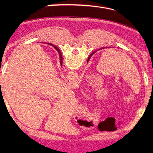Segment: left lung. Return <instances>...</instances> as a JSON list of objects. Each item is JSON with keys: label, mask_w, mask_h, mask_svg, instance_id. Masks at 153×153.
<instances>
[{"label": "left lung", "mask_w": 153, "mask_h": 153, "mask_svg": "<svg viewBox=\"0 0 153 153\" xmlns=\"http://www.w3.org/2000/svg\"><path fill=\"white\" fill-rule=\"evenodd\" d=\"M108 48H109V47H108ZM103 48H104L102 47V48H100V49H103ZM58 51H59V53H59V54H61V52H60V51L59 50V48H58ZM93 53H92V54H93ZM92 54L90 55V56H89V58H88V59H87V62H88V61L89 60V59H90V58H91V55H92Z\"/></svg>", "instance_id": "8db88e82"}]
</instances>
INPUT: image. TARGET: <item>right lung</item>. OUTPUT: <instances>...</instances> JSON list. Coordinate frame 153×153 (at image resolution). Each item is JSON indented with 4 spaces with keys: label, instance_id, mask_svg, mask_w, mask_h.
Here are the masks:
<instances>
[{
    "label": "right lung",
    "instance_id": "obj_1",
    "mask_svg": "<svg viewBox=\"0 0 153 153\" xmlns=\"http://www.w3.org/2000/svg\"><path fill=\"white\" fill-rule=\"evenodd\" d=\"M48 45H51V46H53V47H54V48H56V49L57 50V51L58 52V53H59V51H58V48L56 47V46H54V45H53V44H51V43H48ZM60 55V64H61V66L62 65V54H59Z\"/></svg>",
    "mask_w": 153,
    "mask_h": 153
}]
</instances>
